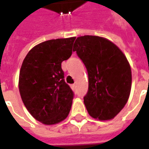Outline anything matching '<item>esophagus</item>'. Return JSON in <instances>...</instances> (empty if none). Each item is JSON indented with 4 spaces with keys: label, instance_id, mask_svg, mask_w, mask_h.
<instances>
[{
    "label": "esophagus",
    "instance_id": "obj_1",
    "mask_svg": "<svg viewBox=\"0 0 149 149\" xmlns=\"http://www.w3.org/2000/svg\"><path fill=\"white\" fill-rule=\"evenodd\" d=\"M71 87H72V88L73 89V90H75V89H76V87H77V86H76V84H72Z\"/></svg>",
    "mask_w": 149,
    "mask_h": 149
}]
</instances>
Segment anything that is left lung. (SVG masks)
I'll return each instance as SVG.
<instances>
[{
	"label": "left lung",
	"instance_id": "obj_1",
	"mask_svg": "<svg viewBox=\"0 0 149 149\" xmlns=\"http://www.w3.org/2000/svg\"><path fill=\"white\" fill-rule=\"evenodd\" d=\"M73 52L83 61L88 76L84 103L95 119L114 118L130 95L132 72L125 54L109 40L97 36L77 37Z\"/></svg>",
	"mask_w": 149,
	"mask_h": 149
}]
</instances>
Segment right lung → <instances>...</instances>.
Masks as SVG:
<instances>
[{"mask_svg": "<svg viewBox=\"0 0 149 149\" xmlns=\"http://www.w3.org/2000/svg\"><path fill=\"white\" fill-rule=\"evenodd\" d=\"M76 37L49 40L31 49L21 65L19 91L28 111L47 125L64 120L74 93L65 81L61 63L72 52Z\"/></svg>", "mask_w": 149, "mask_h": 149, "instance_id": "right-lung-1", "label": "right lung"}]
</instances>
